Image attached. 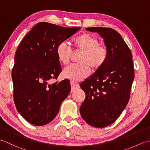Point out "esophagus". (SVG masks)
Masks as SVG:
<instances>
[{"instance_id": "esophagus-1", "label": "esophagus", "mask_w": 150, "mask_h": 150, "mask_svg": "<svg viewBox=\"0 0 150 150\" xmlns=\"http://www.w3.org/2000/svg\"><path fill=\"white\" fill-rule=\"evenodd\" d=\"M71 92L75 91L77 89L79 88V85L77 83H75V82H71Z\"/></svg>"}]
</instances>
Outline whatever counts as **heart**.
<instances>
[{
	"label": "heart",
	"instance_id": "obj_1",
	"mask_svg": "<svg viewBox=\"0 0 150 150\" xmlns=\"http://www.w3.org/2000/svg\"><path fill=\"white\" fill-rule=\"evenodd\" d=\"M75 50L81 52L79 64H72L67 67L62 73V77L71 82H78L86 78L90 73V68L94 71L100 69L106 62L108 51L93 35L84 33L75 37L73 40ZM72 50L67 42H60L56 48V55L59 61L68 64Z\"/></svg>",
	"mask_w": 150,
	"mask_h": 150
}]
</instances>
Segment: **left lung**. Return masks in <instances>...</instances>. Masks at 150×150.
I'll return each mask as SVG.
<instances>
[{"mask_svg":"<svg viewBox=\"0 0 150 150\" xmlns=\"http://www.w3.org/2000/svg\"><path fill=\"white\" fill-rule=\"evenodd\" d=\"M86 30L102 37L108 56L103 67L81 84L86 98L80 113L88 124L104 128L119 118L129 101L134 80L132 54L115 30L103 27Z\"/></svg>","mask_w":150,"mask_h":150,"instance_id":"obj_1","label":"left lung"}]
</instances>
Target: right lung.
I'll list each match as a JSON object with an SVG mask.
<instances>
[{"instance_id":"add662e5","label":"right lung","mask_w":150,"mask_h":150,"mask_svg":"<svg viewBox=\"0 0 150 150\" xmlns=\"http://www.w3.org/2000/svg\"><path fill=\"white\" fill-rule=\"evenodd\" d=\"M80 29L39 22L16 51L12 71L14 102L21 115L35 126H44L55 119L70 93L68 79L52 84L49 81L57 79L62 71L57 46Z\"/></svg>"}]
</instances>
